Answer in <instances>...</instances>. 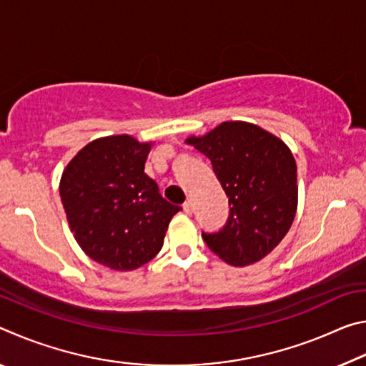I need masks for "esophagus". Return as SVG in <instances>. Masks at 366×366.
I'll return each mask as SVG.
<instances>
[{
  "label": "esophagus",
  "mask_w": 366,
  "mask_h": 366,
  "mask_svg": "<svg viewBox=\"0 0 366 366\" xmlns=\"http://www.w3.org/2000/svg\"><path fill=\"white\" fill-rule=\"evenodd\" d=\"M182 208H184V213H185V214L190 216L192 213H194V205H192V202H189V200L184 203Z\"/></svg>",
  "instance_id": "esophagus-1"
}]
</instances>
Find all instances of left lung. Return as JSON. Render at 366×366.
Masks as SVG:
<instances>
[{"mask_svg": "<svg viewBox=\"0 0 366 366\" xmlns=\"http://www.w3.org/2000/svg\"><path fill=\"white\" fill-rule=\"evenodd\" d=\"M189 145L212 161L229 198L218 232H202L209 250L232 266L259 262L289 232L297 212V164L289 147L255 124L229 121Z\"/></svg>", "mask_w": 366, "mask_h": 366, "instance_id": "obj_1", "label": "left lung"}]
</instances>
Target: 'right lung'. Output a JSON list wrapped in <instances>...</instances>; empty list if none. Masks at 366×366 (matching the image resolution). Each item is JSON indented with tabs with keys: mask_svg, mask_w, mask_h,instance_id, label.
Segmentation results:
<instances>
[{
	"mask_svg": "<svg viewBox=\"0 0 366 366\" xmlns=\"http://www.w3.org/2000/svg\"><path fill=\"white\" fill-rule=\"evenodd\" d=\"M152 144L131 135L90 142L66 166L59 195L74 239L97 263L132 271L157 257L181 207L145 174Z\"/></svg>",
	"mask_w": 366,
	"mask_h": 366,
	"instance_id": "add662e5",
	"label": "right lung"
}]
</instances>
